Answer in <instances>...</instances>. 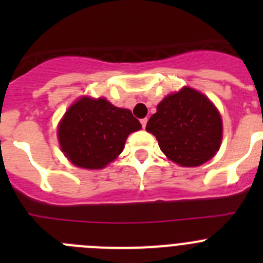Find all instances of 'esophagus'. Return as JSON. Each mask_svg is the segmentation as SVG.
Instances as JSON below:
<instances>
[{"label": "esophagus", "instance_id": "34e87169", "mask_svg": "<svg viewBox=\"0 0 263 263\" xmlns=\"http://www.w3.org/2000/svg\"><path fill=\"white\" fill-rule=\"evenodd\" d=\"M141 124H142V127H146V124H147V118H142V120H141Z\"/></svg>", "mask_w": 263, "mask_h": 263}]
</instances>
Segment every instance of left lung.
<instances>
[{
    "instance_id": "8db88e82",
    "label": "left lung",
    "mask_w": 263,
    "mask_h": 263,
    "mask_svg": "<svg viewBox=\"0 0 263 263\" xmlns=\"http://www.w3.org/2000/svg\"><path fill=\"white\" fill-rule=\"evenodd\" d=\"M160 150L175 163L196 167L212 159L222 139L217 108L203 93L184 87L164 97L146 125Z\"/></svg>"
}]
</instances>
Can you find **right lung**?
Here are the masks:
<instances>
[{"instance_id": "right-lung-1", "label": "right lung", "mask_w": 263, "mask_h": 263, "mask_svg": "<svg viewBox=\"0 0 263 263\" xmlns=\"http://www.w3.org/2000/svg\"><path fill=\"white\" fill-rule=\"evenodd\" d=\"M129 109L106 99L81 97L72 104L58 126L60 147L72 164L104 168L122 153L130 133L141 129Z\"/></svg>"}]
</instances>
